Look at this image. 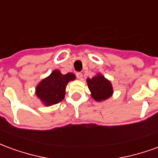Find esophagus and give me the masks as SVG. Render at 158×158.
Here are the masks:
<instances>
[{
  "label": "esophagus",
  "instance_id": "esophagus-1",
  "mask_svg": "<svg viewBox=\"0 0 158 158\" xmlns=\"http://www.w3.org/2000/svg\"><path fill=\"white\" fill-rule=\"evenodd\" d=\"M76 76H77V78L79 79H81L83 78V74H82V73H80V72H78V73H76Z\"/></svg>",
  "mask_w": 158,
  "mask_h": 158
}]
</instances>
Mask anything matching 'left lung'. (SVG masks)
<instances>
[{
  "label": "left lung",
  "instance_id": "obj_1",
  "mask_svg": "<svg viewBox=\"0 0 158 158\" xmlns=\"http://www.w3.org/2000/svg\"><path fill=\"white\" fill-rule=\"evenodd\" d=\"M87 84L91 92V96L96 102L107 99L113 94V87L110 81L101 74L87 79Z\"/></svg>",
  "mask_w": 158,
  "mask_h": 158
}]
</instances>
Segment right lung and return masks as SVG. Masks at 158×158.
Listing matches in <instances>:
<instances>
[{"label":"right lung","mask_w":158,"mask_h":158,"mask_svg":"<svg viewBox=\"0 0 158 158\" xmlns=\"http://www.w3.org/2000/svg\"><path fill=\"white\" fill-rule=\"evenodd\" d=\"M75 79L73 73L62 74L55 70L46 79H43L36 88V95L45 106H51L62 102L65 96V89L69 81Z\"/></svg>","instance_id":"add662e5"}]
</instances>
